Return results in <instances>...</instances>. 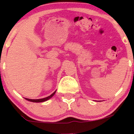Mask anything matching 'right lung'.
Wrapping results in <instances>:
<instances>
[{"mask_svg": "<svg viewBox=\"0 0 134 134\" xmlns=\"http://www.w3.org/2000/svg\"><path fill=\"white\" fill-rule=\"evenodd\" d=\"M55 93H56V91L55 92H53V93L51 95H50L49 96L47 97V98H42V99H28V98H25L26 99L27 101H30L31 102H34V103H40V102H44V101H46L47 100H48L49 99L52 98L53 95L55 94Z\"/></svg>", "mask_w": 134, "mask_h": 134, "instance_id": "add662e5", "label": "right lung"}]
</instances>
